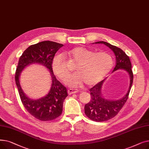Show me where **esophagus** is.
Listing matches in <instances>:
<instances>
[{"label": "esophagus", "mask_w": 149, "mask_h": 149, "mask_svg": "<svg viewBox=\"0 0 149 149\" xmlns=\"http://www.w3.org/2000/svg\"><path fill=\"white\" fill-rule=\"evenodd\" d=\"M78 91L77 89H69L68 91V92L69 95L72 94V93H77Z\"/></svg>", "instance_id": "1"}]
</instances>
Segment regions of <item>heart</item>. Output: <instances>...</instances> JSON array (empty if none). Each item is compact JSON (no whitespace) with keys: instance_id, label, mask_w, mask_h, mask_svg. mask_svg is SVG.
Here are the masks:
<instances>
[{"instance_id":"heart-1","label":"heart","mask_w":149,"mask_h":149,"mask_svg":"<svg viewBox=\"0 0 149 149\" xmlns=\"http://www.w3.org/2000/svg\"><path fill=\"white\" fill-rule=\"evenodd\" d=\"M64 54L76 62L74 66L76 72L67 80V83L73 87L83 82L88 86L98 83L110 72L113 65L111 55L105 52H94L84 47H75L65 52ZM52 69L60 79H66L69 71L63 54L55 55L52 60Z\"/></svg>"}]
</instances>
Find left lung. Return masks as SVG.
Listing matches in <instances>:
<instances>
[{"mask_svg":"<svg viewBox=\"0 0 149 149\" xmlns=\"http://www.w3.org/2000/svg\"><path fill=\"white\" fill-rule=\"evenodd\" d=\"M95 44H104L109 47L115 54L116 66L112 72L117 70H124L129 75L130 84L126 94L116 100H109L103 96L102 88L106 80L101 81L90 89L91 100L85 104L84 112L89 118L95 121H105L116 116L126 103L133 83L134 75L132 70V64L129 57L121 49L103 41L95 42Z\"/></svg>","mask_w":149,"mask_h":149,"instance_id":"1","label":"left lung"}]
</instances>
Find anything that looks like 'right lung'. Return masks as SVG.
<instances>
[{"instance_id":"add662e5","label":"right lung","mask_w":149,"mask_h":149,"mask_svg":"<svg viewBox=\"0 0 149 149\" xmlns=\"http://www.w3.org/2000/svg\"><path fill=\"white\" fill-rule=\"evenodd\" d=\"M63 46V45L51 41H43L31 45L20 56L15 71V83L23 106L31 115L43 121L53 120L61 114L63 101L68 96L66 88L57 80L52 69V58ZM32 64L45 66L50 72L52 80L48 94L36 100L31 99L25 94L19 80L22 70Z\"/></svg>"}]
</instances>
